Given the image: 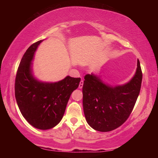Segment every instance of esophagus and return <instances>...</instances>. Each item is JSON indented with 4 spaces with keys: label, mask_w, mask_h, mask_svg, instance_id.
<instances>
[{
    "label": "esophagus",
    "mask_w": 158,
    "mask_h": 158,
    "mask_svg": "<svg viewBox=\"0 0 158 158\" xmlns=\"http://www.w3.org/2000/svg\"><path fill=\"white\" fill-rule=\"evenodd\" d=\"M83 85H84V81H83V80H81V81H80L79 85V89H82V88H83Z\"/></svg>",
    "instance_id": "1"
}]
</instances>
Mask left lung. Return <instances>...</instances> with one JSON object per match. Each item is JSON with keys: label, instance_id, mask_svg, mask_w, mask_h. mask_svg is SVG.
I'll list each match as a JSON object with an SVG mask.
<instances>
[{"label": "left lung", "instance_id": "8db88e82", "mask_svg": "<svg viewBox=\"0 0 158 158\" xmlns=\"http://www.w3.org/2000/svg\"><path fill=\"white\" fill-rule=\"evenodd\" d=\"M84 79L83 107L88 124L100 132H109L123 124L140 92L142 73L139 60L135 75L124 84L109 85L93 73L86 74Z\"/></svg>", "mask_w": 158, "mask_h": 158}]
</instances>
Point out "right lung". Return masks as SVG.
I'll list each match as a JSON object with an SVG mask.
<instances>
[{
    "mask_svg": "<svg viewBox=\"0 0 158 158\" xmlns=\"http://www.w3.org/2000/svg\"><path fill=\"white\" fill-rule=\"evenodd\" d=\"M40 40L23 54L15 79V98L22 116L32 126L49 130L62 120L70 95L78 88L80 78L67 76L56 82L40 81L33 75L34 55Z\"/></svg>",
    "mask_w": 158,
    "mask_h": 158,
    "instance_id": "add662e5",
    "label": "right lung"
}]
</instances>
